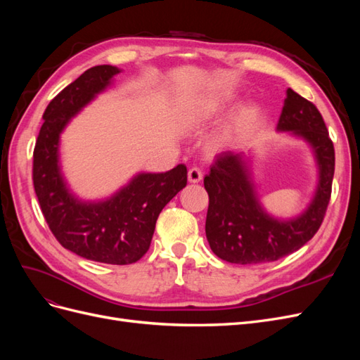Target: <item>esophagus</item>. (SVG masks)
<instances>
[{"label": "esophagus", "mask_w": 360, "mask_h": 360, "mask_svg": "<svg viewBox=\"0 0 360 360\" xmlns=\"http://www.w3.org/2000/svg\"><path fill=\"white\" fill-rule=\"evenodd\" d=\"M188 180L191 183H200L202 180V171L200 168H197V167L191 168L189 172H188Z\"/></svg>", "instance_id": "1"}]
</instances>
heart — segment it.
<instances>
[{
    "mask_svg": "<svg viewBox=\"0 0 360 360\" xmlns=\"http://www.w3.org/2000/svg\"><path fill=\"white\" fill-rule=\"evenodd\" d=\"M250 118H252V110H250L249 106L242 108V111L238 112V115H237V118H236L234 126H233V127H230V129H226L225 136H222V139H221V141L228 139V138H231V135L236 132V130L245 127V126L250 122Z\"/></svg>",
    "mask_w": 360,
    "mask_h": 360,
    "instance_id": "b5f03b06",
    "label": "heart"
}]
</instances>
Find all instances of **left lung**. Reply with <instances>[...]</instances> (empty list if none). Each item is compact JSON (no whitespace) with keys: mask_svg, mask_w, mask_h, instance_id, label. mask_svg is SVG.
I'll return each instance as SVG.
<instances>
[{"mask_svg":"<svg viewBox=\"0 0 360 360\" xmlns=\"http://www.w3.org/2000/svg\"><path fill=\"white\" fill-rule=\"evenodd\" d=\"M278 130L302 136L314 148L320 168L317 192L296 219L278 221L261 209L242 153L217 155L204 177L209 193L205 236L213 252L228 263L258 264L292 254L319 231L328 210L335 148L317 106L288 89Z\"/></svg>","mask_w":360,"mask_h":360,"instance_id":"8db88e82","label":"left lung"}]
</instances>
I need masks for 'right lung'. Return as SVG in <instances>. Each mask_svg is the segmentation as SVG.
<instances>
[{"mask_svg":"<svg viewBox=\"0 0 360 360\" xmlns=\"http://www.w3.org/2000/svg\"><path fill=\"white\" fill-rule=\"evenodd\" d=\"M118 72L108 64L91 68L49 102L32 153V183L49 230L63 248L97 263L124 266L146 255L158 216L186 186L188 169L177 165L160 174H138L102 202H81L69 192L58 167L61 130Z\"/></svg>","mask_w":360,"mask_h":360,"instance_id":"obj_1","label":"right lung"}]
</instances>
